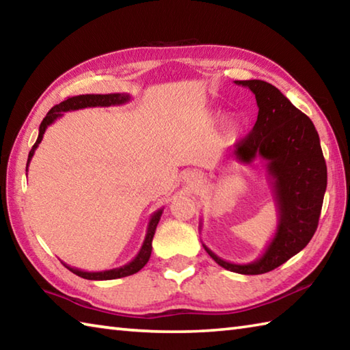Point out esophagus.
<instances>
[{"instance_id":"esophagus-1","label":"esophagus","mask_w":350,"mask_h":350,"mask_svg":"<svg viewBox=\"0 0 350 350\" xmlns=\"http://www.w3.org/2000/svg\"><path fill=\"white\" fill-rule=\"evenodd\" d=\"M202 180H203L202 174L196 173V171H189V173L185 174V182L192 185V187H196V185H200V183H202Z\"/></svg>"}]
</instances>
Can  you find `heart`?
<instances>
[{
	"instance_id": "1",
	"label": "heart",
	"mask_w": 350,
	"mask_h": 350,
	"mask_svg": "<svg viewBox=\"0 0 350 350\" xmlns=\"http://www.w3.org/2000/svg\"><path fill=\"white\" fill-rule=\"evenodd\" d=\"M239 126H241L239 122H237L236 118H232V120L227 122L226 128H227V132H228V133H234V132L239 131Z\"/></svg>"
}]
</instances>
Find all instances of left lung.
<instances>
[{
  "label": "left lung",
  "mask_w": 350,
  "mask_h": 350,
  "mask_svg": "<svg viewBox=\"0 0 350 350\" xmlns=\"http://www.w3.org/2000/svg\"><path fill=\"white\" fill-rule=\"evenodd\" d=\"M254 93L258 116L254 128L234 146L237 162L265 161L266 179L278 211L277 230L265 252L251 263H232L203 243L215 262L242 275L266 273L298 254L313 237L326 191V163L313 122L277 87L260 79L234 81ZM203 222L200 224V230Z\"/></svg>",
  "instance_id": "1"
}]
</instances>
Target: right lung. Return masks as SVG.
I'll return each mask as SVG.
<instances>
[{"label":"right lung","mask_w":350,"mask_h":350,"mask_svg":"<svg viewBox=\"0 0 350 350\" xmlns=\"http://www.w3.org/2000/svg\"><path fill=\"white\" fill-rule=\"evenodd\" d=\"M131 96L126 93H109V94H79V96H73V98H69L63 100L62 103H58L54 108L49 109V113L46 114V117L43 118L39 128V137H37V141L34 143L33 148L28 153V161H27V171H28V165L31 162L33 154L36 152V148L39 147V144L42 143V138L44 135V131L48 129V126H51L54 123L57 118L63 117L64 113L68 111H75V109H83V108H93V107H111V105H123V103L129 102ZM163 209H158L152 217L150 221H148L147 226V233L144 237V242L141 245V250L138 251V254L135 256V258L131 260L129 263H126L120 267H116V269H108V271H99V272H87V271H81L78 267H72L69 265L63 263L68 269L73 273H77L78 277L85 278V280H116V278H123L128 277V275H133L137 273L138 271L143 269L146 266V263L148 262L152 254V241L153 236L156 232V227H158V222L162 217Z\"/></svg>","instance_id":"add662e5"}]
</instances>
